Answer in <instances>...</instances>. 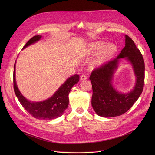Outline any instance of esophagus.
I'll use <instances>...</instances> for the list:
<instances>
[{"label": "esophagus", "mask_w": 155, "mask_h": 155, "mask_svg": "<svg viewBox=\"0 0 155 155\" xmlns=\"http://www.w3.org/2000/svg\"><path fill=\"white\" fill-rule=\"evenodd\" d=\"M87 77L86 75H84V74L81 75V77H80L81 80H85V79H87Z\"/></svg>", "instance_id": "1"}]
</instances>
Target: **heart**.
Wrapping results in <instances>:
<instances>
[{
	"label": "heart",
	"instance_id": "b5f03b06",
	"mask_svg": "<svg viewBox=\"0 0 155 155\" xmlns=\"http://www.w3.org/2000/svg\"><path fill=\"white\" fill-rule=\"evenodd\" d=\"M116 50V46L113 44H107L104 41H96L90 45V51L92 53H100L96 60L95 63H101L109 59Z\"/></svg>",
	"mask_w": 155,
	"mask_h": 155
}]
</instances>
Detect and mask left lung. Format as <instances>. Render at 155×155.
<instances>
[{
	"mask_svg": "<svg viewBox=\"0 0 155 155\" xmlns=\"http://www.w3.org/2000/svg\"><path fill=\"white\" fill-rule=\"evenodd\" d=\"M125 45L117 58L92 72V106L102 117H114L124 114L137 101L143 91L145 64L143 56L134 41L125 35ZM125 58L131 64L136 76L135 85L128 93H121L112 85V79L120 59Z\"/></svg>",
	"mask_w": 155,
	"mask_h": 155,
	"instance_id": "obj_1",
	"label": "left lung"
}]
</instances>
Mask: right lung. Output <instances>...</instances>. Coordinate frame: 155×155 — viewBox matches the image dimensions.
I'll return each instance as SVG.
<instances>
[{
	"mask_svg": "<svg viewBox=\"0 0 155 155\" xmlns=\"http://www.w3.org/2000/svg\"><path fill=\"white\" fill-rule=\"evenodd\" d=\"M41 35H35L31 37L22 49L36 43L41 39ZM15 63L16 61L14 64L13 70V88L15 95L22 106L34 118L37 119L53 120L62 116L69 104L68 94L72 87L79 80V75H74L68 78L54 95L48 99L39 102L31 101L22 96L17 87L15 79Z\"/></svg>",
	"mask_w": 155,
	"mask_h": 155,
	"instance_id": "1",
	"label": "right lung"
}]
</instances>
